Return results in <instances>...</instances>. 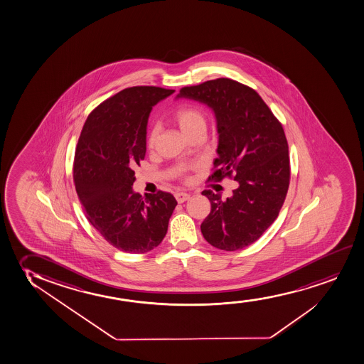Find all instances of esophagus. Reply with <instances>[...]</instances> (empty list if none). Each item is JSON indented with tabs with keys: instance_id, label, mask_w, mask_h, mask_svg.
<instances>
[{
	"instance_id": "esophagus-1",
	"label": "esophagus",
	"mask_w": 364,
	"mask_h": 364,
	"mask_svg": "<svg viewBox=\"0 0 364 364\" xmlns=\"http://www.w3.org/2000/svg\"><path fill=\"white\" fill-rule=\"evenodd\" d=\"M175 198H176L178 203H183L189 200L190 195L186 194V193H176V194H175Z\"/></svg>"
}]
</instances>
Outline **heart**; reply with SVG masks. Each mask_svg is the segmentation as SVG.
<instances>
[{
  "label": "heart",
  "instance_id": "heart-1",
  "mask_svg": "<svg viewBox=\"0 0 364 364\" xmlns=\"http://www.w3.org/2000/svg\"><path fill=\"white\" fill-rule=\"evenodd\" d=\"M175 122L178 123L180 129L183 131L185 136L193 137L194 134L201 133L205 134L206 132V124H208V117L203 112V109H200L194 105H183L175 109L173 114ZM158 137V131L156 128H153L151 132L146 136V146L151 149L154 148Z\"/></svg>",
  "mask_w": 364,
  "mask_h": 364
}]
</instances>
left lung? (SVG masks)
I'll return each instance as SVG.
<instances>
[{
	"mask_svg": "<svg viewBox=\"0 0 364 364\" xmlns=\"http://www.w3.org/2000/svg\"><path fill=\"white\" fill-rule=\"evenodd\" d=\"M176 97L213 109L218 156L208 180L228 176L238 183L225 201L213 190H203L211 203V213L201 223L203 238L228 252L250 246L278 218L288 193L290 161L283 126L253 89L227 77L186 86Z\"/></svg>",
	"mask_w": 364,
	"mask_h": 364,
	"instance_id": "1",
	"label": "left lung"
}]
</instances>
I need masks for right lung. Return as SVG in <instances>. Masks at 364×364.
I'll use <instances>...</instances> for the list:
<instances>
[{"label":"right lung","mask_w":364,"mask_h":364,"mask_svg":"<svg viewBox=\"0 0 364 364\" xmlns=\"http://www.w3.org/2000/svg\"><path fill=\"white\" fill-rule=\"evenodd\" d=\"M156 86H133L100 104L81 131L74 183L86 218L109 245L146 253L161 245L175 206L164 191H133L134 168L144 159L146 123L154 105L173 94Z\"/></svg>","instance_id":"obj_1"}]
</instances>
